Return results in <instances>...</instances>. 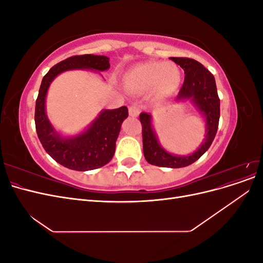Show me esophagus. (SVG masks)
Here are the masks:
<instances>
[{"label": "esophagus", "instance_id": "1", "mask_svg": "<svg viewBox=\"0 0 263 263\" xmlns=\"http://www.w3.org/2000/svg\"><path fill=\"white\" fill-rule=\"evenodd\" d=\"M128 112H129V116L137 117L139 115V108L136 105H132L128 107Z\"/></svg>", "mask_w": 263, "mask_h": 263}]
</instances>
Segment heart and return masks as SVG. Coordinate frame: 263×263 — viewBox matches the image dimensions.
Returning a JSON list of instances; mask_svg holds the SVG:
<instances>
[{"label": "heart", "instance_id": "b5f03b06", "mask_svg": "<svg viewBox=\"0 0 263 263\" xmlns=\"http://www.w3.org/2000/svg\"><path fill=\"white\" fill-rule=\"evenodd\" d=\"M182 81L179 67L172 62L146 61L130 68L123 77L124 87L133 93L149 90L155 98L162 99L177 91Z\"/></svg>", "mask_w": 263, "mask_h": 263}]
</instances>
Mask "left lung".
<instances>
[{
  "mask_svg": "<svg viewBox=\"0 0 263 263\" xmlns=\"http://www.w3.org/2000/svg\"><path fill=\"white\" fill-rule=\"evenodd\" d=\"M184 70V83L176 102L189 101L205 119V138L193 154L178 156L166 151L159 142L153 125V115L142 112L139 116L142 125V149L148 163L164 168H183L200 159L216 136L219 122V98L214 76L202 63L190 58H170Z\"/></svg>",
  "mask_w": 263,
  "mask_h": 263,
  "instance_id": "8db88e82",
  "label": "left lung"
}]
</instances>
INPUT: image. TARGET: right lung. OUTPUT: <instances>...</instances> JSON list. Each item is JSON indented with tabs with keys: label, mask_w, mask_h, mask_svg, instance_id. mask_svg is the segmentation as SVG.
Wrapping results in <instances>:
<instances>
[{
	"label": "right lung",
	"mask_w": 263,
	"mask_h": 263,
	"mask_svg": "<svg viewBox=\"0 0 263 263\" xmlns=\"http://www.w3.org/2000/svg\"><path fill=\"white\" fill-rule=\"evenodd\" d=\"M106 55H73L53 66L43 78L35 107V125L38 138L46 153L68 169L89 171L108 163L115 154L121 126L128 117V109H102L84 130L74 136H62L54 129L46 114V98L54 78L65 71L91 70L102 72L109 69Z\"/></svg>",
	"instance_id": "add662e5"
}]
</instances>
